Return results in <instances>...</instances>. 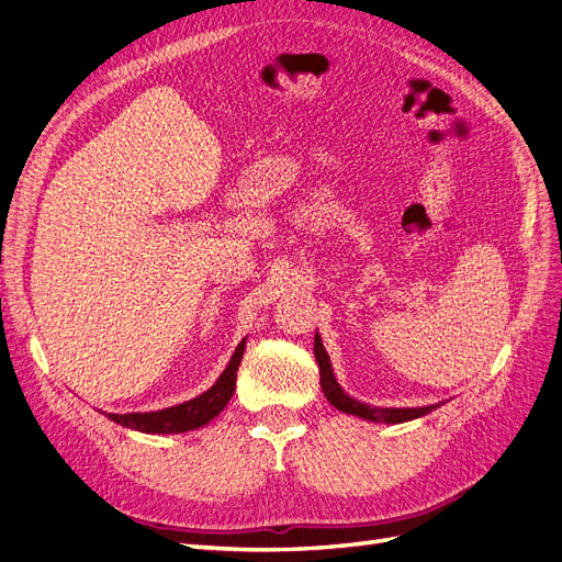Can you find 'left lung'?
Masks as SVG:
<instances>
[{
	"mask_svg": "<svg viewBox=\"0 0 562 562\" xmlns=\"http://www.w3.org/2000/svg\"><path fill=\"white\" fill-rule=\"evenodd\" d=\"M314 356H316V363H318V372H321V389L326 398L337 407V411H342L347 415H356V417H363L370 422H384V424H401V422H411L417 417H424L427 413L436 411V405H424V407H372L368 403H361L351 398L349 394H345L342 386L337 384L335 375H333V366L326 349H323L321 337L316 333L314 337Z\"/></svg>",
	"mask_w": 562,
	"mask_h": 562,
	"instance_id": "8db88e82",
	"label": "left lung"
}]
</instances>
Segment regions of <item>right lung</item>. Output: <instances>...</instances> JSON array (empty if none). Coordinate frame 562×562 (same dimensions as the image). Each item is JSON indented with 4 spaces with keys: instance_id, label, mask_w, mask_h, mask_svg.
<instances>
[{
    "instance_id": "right-lung-1",
    "label": "right lung",
    "mask_w": 562,
    "mask_h": 562,
    "mask_svg": "<svg viewBox=\"0 0 562 562\" xmlns=\"http://www.w3.org/2000/svg\"><path fill=\"white\" fill-rule=\"evenodd\" d=\"M244 349H246V337L239 342V347L234 349L229 366L223 370V375L217 378V382L203 391L201 396L173 405V407H164V411L157 413H126V415H112L108 417L116 424H122L126 429H135L143 434H182V431H192L209 424L213 417L225 411V405L229 403L234 386H236V370L241 366L244 359Z\"/></svg>"
}]
</instances>
